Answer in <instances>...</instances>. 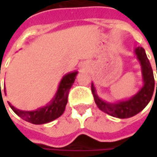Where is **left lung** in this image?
Here are the masks:
<instances>
[{
    "mask_svg": "<svg viewBox=\"0 0 157 157\" xmlns=\"http://www.w3.org/2000/svg\"><path fill=\"white\" fill-rule=\"evenodd\" d=\"M139 60L140 61L144 79V86L141 90L135 95L131 99L125 102H121L118 104H110L103 102L96 94L95 88L92 85V92L96 104L102 111L105 112L109 115L116 117L118 118H130L132 116L137 114L141 110L145 109L147 105L154 92L155 88V79L153 75L151 65L150 64L148 58L146 56L145 49L141 47H138L135 49ZM157 73V69H156ZM157 91V83H156ZM155 91V92H156Z\"/></svg>",
    "mask_w": 157,
    "mask_h": 157,
    "instance_id": "1",
    "label": "left lung"
}]
</instances>
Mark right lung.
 <instances>
[{
  "instance_id": "right-lung-1",
  "label": "right lung",
  "mask_w": 157,
  "mask_h": 157,
  "mask_svg": "<svg viewBox=\"0 0 157 157\" xmlns=\"http://www.w3.org/2000/svg\"><path fill=\"white\" fill-rule=\"evenodd\" d=\"M76 75L77 72L75 71L67 74L63 77L59 83L55 98L53 99V101L49 105L46 106L44 108L39 109L36 111L29 112V111H21L15 109L10 103L9 105L17 115H18L20 118L29 123H32L34 124H43L53 121L55 118H59L65 111V106L68 102L69 92L75 82ZM4 91L6 94V89H4Z\"/></svg>"
}]
</instances>
